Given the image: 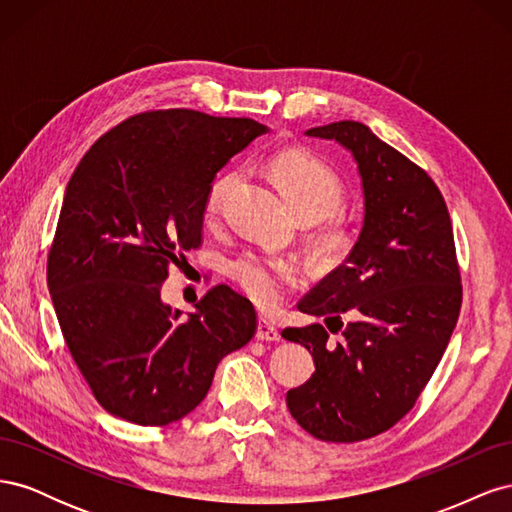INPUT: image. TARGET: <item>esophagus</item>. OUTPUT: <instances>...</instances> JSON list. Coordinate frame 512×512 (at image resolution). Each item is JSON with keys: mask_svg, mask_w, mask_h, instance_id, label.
I'll return each instance as SVG.
<instances>
[{"mask_svg": "<svg viewBox=\"0 0 512 512\" xmlns=\"http://www.w3.org/2000/svg\"><path fill=\"white\" fill-rule=\"evenodd\" d=\"M256 339H260V342H280V331H277L269 320L260 318L258 329H256Z\"/></svg>", "mask_w": 512, "mask_h": 512, "instance_id": "obj_1", "label": "esophagus"}]
</instances>
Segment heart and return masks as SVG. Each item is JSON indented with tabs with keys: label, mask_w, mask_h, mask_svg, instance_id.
I'll return each instance as SVG.
<instances>
[{
	"label": "heart",
	"mask_w": 512,
	"mask_h": 512,
	"mask_svg": "<svg viewBox=\"0 0 512 512\" xmlns=\"http://www.w3.org/2000/svg\"><path fill=\"white\" fill-rule=\"evenodd\" d=\"M269 173L280 185L288 205L303 220H320L314 230L318 250L333 260H344L359 241V228L337 209L346 200V183L322 158L301 149H286L269 160ZM241 181L237 168L215 175L207 188L205 211L218 213ZM230 277L245 297L258 307L271 309L282 303L286 292L305 282L307 269L294 256L245 252L230 265Z\"/></svg>",
	"instance_id": "1"
}]
</instances>
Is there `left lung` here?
<instances>
[{
  "label": "left lung",
  "mask_w": 512,
  "mask_h": 512,
  "mask_svg": "<svg viewBox=\"0 0 512 512\" xmlns=\"http://www.w3.org/2000/svg\"><path fill=\"white\" fill-rule=\"evenodd\" d=\"M307 136L335 138L352 151L365 224L344 265L299 301L303 314L324 316L340 337L333 343L322 324L282 333L312 350L316 363L286 404L314 438L361 442L414 408L453 335L463 297L453 224L425 170L363 123L335 121Z\"/></svg>",
  "instance_id": "obj_1"
}]
</instances>
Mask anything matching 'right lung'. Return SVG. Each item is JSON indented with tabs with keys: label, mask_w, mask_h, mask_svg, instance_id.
<instances>
[{
	"label": "right lung",
	"mask_w": 512,
	"mask_h": 512,
	"mask_svg": "<svg viewBox=\"0 0 512 512\" xmlns=\"http://www.w3.org/2000/svg\"><path fill=\"white\" fill-rule=\"evenodd\" d=\"M267 128L192 108L138 113L74 168L46 260L61 335L91 395L113 416L162 427L190 414L215 367L258 329L256 309L213 286L183 320L162 284L203 245L215 173Z\"/></svg>",
	"instance_id": "add662e5"
}]
</instances>
